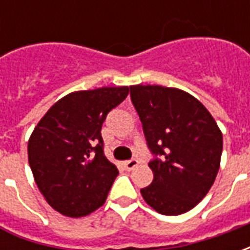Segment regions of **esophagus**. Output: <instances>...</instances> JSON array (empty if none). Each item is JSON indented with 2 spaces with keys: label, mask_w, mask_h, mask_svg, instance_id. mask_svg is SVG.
Masks as SVG:
<instances>
[{
  "label": "esophagus",
  "mask_w": 250,
  "mask_h": 250,
  "mask_svg": "<svg viewBox=\"0 0 250 250\" xmlns=\"http://www.w3.org/2000/svg\"><path fill=\"white\" fill-rule=\"evenodd\" d=\"M136 166H138V161H136V159H131V161H125V170H128V171L134 170Z\"/></svg>",
  "instance_id": "1"
}]
</instances>
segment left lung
Segmentation results:
<instances>
[{
  "label": "left lung",
  "instance_id": "1",
  "mask_svg": "<svg viewBox=\"0 0 250 250\" xmlns=\"http://www.w3.org/2000/svg\"><path fill=\"white\" fill-rule=\"evenodd\" d=\"M147 146L155 155L150 186L141 188L147 205L165 215L184 214L214 184L222 154V132L198 99L182 89L131 85Z\"/></svg>",
  "mask_w": 250,
  "mask_h": 250
}]
</instances>
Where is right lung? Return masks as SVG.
Masks as SVG:
<instances>
[{"instance_id": "obj_1", "label": "right lung", "mask_w": 250, "mask_h": 250, "mask_svg": "<svg viewBox=\"0 0 250 250\" xmlns=\"http://www.w3.org/2000/svg\"><path fill=\"white\" fill-rule=\"evenodd\" d=\"M130 87H102L68 93L48 109L28 142L37 188L53 209L83 217L105 202L116 175L103 152L102 125Z\"/></svg>"}]
</instances>
